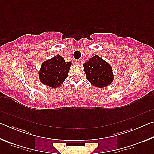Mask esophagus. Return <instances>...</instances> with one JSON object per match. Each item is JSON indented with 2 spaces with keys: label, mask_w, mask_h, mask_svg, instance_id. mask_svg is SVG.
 <instances>
[{
  "label": "esophagus",
  "mask_w": 154,
  "mask_h": 154,
  "mask_svg": "<svg viewBox=\"0 0 154 154\" xmlns=\"http://www.w3.org/2000/svg\"><path fill=\"white\" fill-rule=\"evenodd\" d=\"M75 62H76V64H80L81 61L80 60H75Z\"/></svg>",
  "instance_id": "esophagus-1"
}]
</instances>
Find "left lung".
I'll return each instance as SVG.
<instances>
[{
    "label": "left lung",
    "mask_w": 154,
    "mask_h": 154,
    "mask_svg": "<svg viewBox=\"0 0 154 154\" xmlns=\"http://www.w3.org/2000/svg\"><path fill=\"white\" fill-rule=\"evenodd\" d=\"M83 66L86 79L94 86L100 88L108 86L113 80L111 66L97 55L90 58Z\"/></svg>",
    "instance_id": "obj_1"
}]
</instances>
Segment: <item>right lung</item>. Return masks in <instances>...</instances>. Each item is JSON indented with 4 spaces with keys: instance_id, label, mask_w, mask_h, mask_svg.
<instances>
[{
    "instance_id": "right-lung-1",
    "label": "right lung",
    "mask_w": 154,
    "mask_h": 154,
    "mask_svg": "<svg viewBox=\"0 0 154 154\" xmlns=\"http://www.w3.org/2000/svg\"><path fill=\"white\" fill-rule=\"evenodd\" d=\"M71 62H65L61 56L57 55L44 62L39 71L41 83L51 88L60 86L68 77Z\"/></svg>"
}]
</instances>
